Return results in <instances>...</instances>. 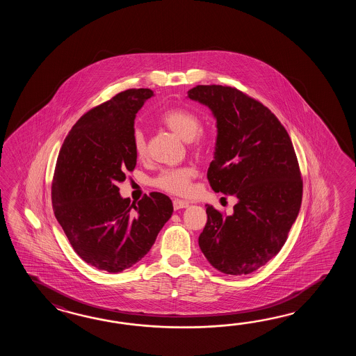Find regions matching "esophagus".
I'll return each instance as SVG.
<instances>
[{"label": "esophagus", "instance_id": "esophagus-1", "mask_svg": "<svg viewBox=\"0 0 356 356\" xmlns=\"http://www.w3.org/2000/svg\"><path fill=\"white\" fill-rule=\"evenodd\" d=\"M188 202H187V201H183V200H178V198H175V201H173V207H175V210L186 209V207H188Z\"/></svg>", "mask_w": 356, "mask_h": 356}]
</instances>
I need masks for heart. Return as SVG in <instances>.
I'll list each match as a JSON object with an SVG mask.
<instances>
[{"label":"heart","mask_w":356,"mask_h":356,"mask_svg":"<svg viewBox=\"0 0 356 356\" xmlns=\"http://www.w3.org/2000/svg\"><path fill=\"white\" fill-rule=\"evenodd\" d=\"M159 122L172 132H175V135H178L186 141H189L191 147L196 152H204L211 145L210 132L201 129L200 115L187 108H169L160 114ZM132 146L138 158H143L146 154V138L141 129H136L134 131ZM195 175L196 170L192 167L165 169L155 178L154 184L158 188L169 192L172 195L184 196L188 195Z\"/></svg>","instance_id":"heart-1"}]
</instances>
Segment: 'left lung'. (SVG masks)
<instances>
[{"label":"left lung","mask_w":356,"mask_h":356,"mask_svg":"<svg viewBox=\"0 0 356 356\" xmlns=\"http://www.w3.org/2000/svg\"><path fill=\"white\" fill-rule=\"evenodd\" d=\"M188 98L209 106L218 137L207 179L238 198L232 215L206 204L198 244L220 273L248 275L280 252L300 210L302 181L285 127L262 103L221 85H197Z\"/></svg>","instance_id":"1"}]
</instances>
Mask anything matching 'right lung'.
<instances>
[{
	"label": "right lung",
	"mask_w": 356,
	"mask_h": 356,
	"mask_svg": "<svg viewBox=\"0 0 356 356\" xmlns=\"http://www.w3.org/2000/svg\"><path fill=\"white\" fill-rule=\"evenodd\" d=\"M150 89H129L76 122L60 147L52 204L70 244L86 264L122 273L150 250L173 213L169 197L152 192L138 202L122 198L118 183L136 167V113Z\"/></svg>",
	"instance_id": "add662e5"
}]
</instances>
